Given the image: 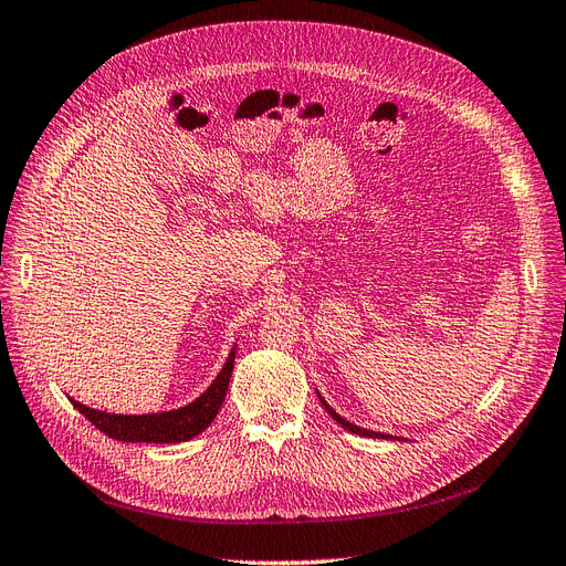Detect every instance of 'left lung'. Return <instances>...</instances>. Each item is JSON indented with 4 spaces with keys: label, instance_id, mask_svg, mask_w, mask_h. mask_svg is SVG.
Segmentation results:
<instances>
[{
    "label": "left lung",
    "instance_id": "8db88e82",
    "mask_svg": "<svg viewBox=\"0 0 566 566\" xmlns=\"http://www.w3.org/2000/svg\"><path fill=\"white\" fill-rule=\"evenodd\" d=\"M318 399H321L323 408L328 410V413H331V418H333L337 424L345 427V430H349V432H354V434H361V437H373V439H394V437H389V434H382V432H373V430H364V427H356V424H352L349 420H345V418H342L339 413H335V410H333L328 403H325V399L321 397V394H318Z\"/></svg>",
    "mask_w": 566,
    "mask_h": 566
}]
</instances>
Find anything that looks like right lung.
Masks as SVG:
<instances>
[{
  "mask_svg": "<svg viewBox=\"0 0 566 566\" xmlns=\"http://www.w3.org/2000/svg\"><path fill=\"white\" fill-rule=\"evenodd\" d=\"M235 361V347L231 349L224 368L217 375V380L205 389L196 401H191L177 410H165V413H148V416H117L106 413V410H96L84 406L75 399L71 403L80 410L101 432L117 441H132V443H177L198 437L205 427L212 424L214 416L219 413L221 403L227 399L229 380L233 373Z\"/></svg>",
  "mask_w": 566,
  "mask_h": 566,
  "instance_id": "right-lung-1",
  "label": "right lung"
}]
</instances>
